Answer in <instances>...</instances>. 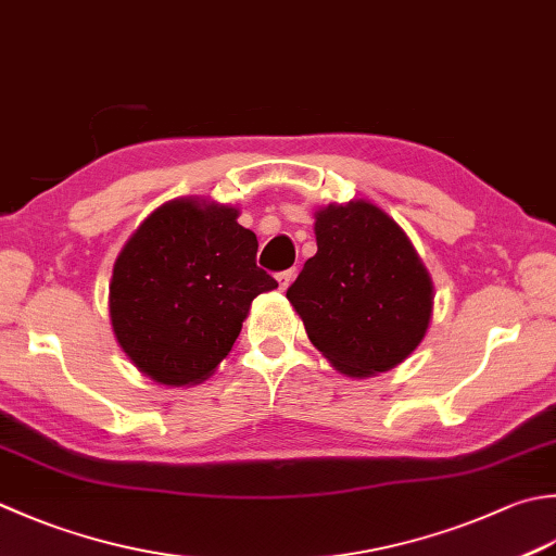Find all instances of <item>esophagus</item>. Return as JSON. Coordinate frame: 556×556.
<instances>
[{"mask_svg": "<svg viewBox=\"0 0 556 556\" xmlns=\"http://www.w3.org/2000/svg\"><path fill=\"white\" fill-rule=\"evenodd\" d=\"M293 277H296V269H285V271H279V275H277L279 291H287V289H289V285L293 281Z\"/></svg>", "mask_w": 556, "mask_h": 556, "instance_id": "esophagus-1", "label": "esophagus"}]
</instances>
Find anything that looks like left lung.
I'll use <instances>...</instances> for the list:
<instances>
[{
  "mask_svg": "<svg viewBox=\"0 0 556 556\" xmlns=\"http://www.w3.org/2000/svg\"><path fill=\"white\" fill-rule=\"evenodd\" d=\"M318 253L287 299L308 340L337 371L383 374L417 350L433 311V285L407 233L366 200L315 212Z\"/></svg>",
  "mask_w": 556,
  "mask_h": 556,
  "instance_id": "8db88e82",
  "label": "left lung"
}]
</instances>
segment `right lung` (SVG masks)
Instances as JSON below:
<instances>
[{
  "instance_id": "right-lung-1",
  "label": "right lung",
  "mask_w": 556,
  "mask_h": 556,
  "mask_svg": "<svg viewBox=\"0 0 556 556\" xmlns=\"http://www.w3.org/2000/svg\"><path fill=\"white\" fill-rule=\"evenodd\" d=\"M238 210L170 200L119 250L111 279L117 344L161 386H194L231 352L257 293L277 281L255 265L257 238Z\"/></svg>"
}]
</instances>
